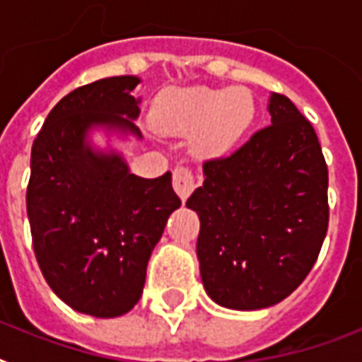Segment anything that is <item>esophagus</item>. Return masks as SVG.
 Instances as JSON below:
<instances>
[{"mask_svg":"<svg viewBox=\"0 0 362 362\" xmlns=\"http://www.w3.org/2000/svg\"><path fill=\"white\" fill-rule=\"evenodd\" d=\"M173 186H175V192L180 195L182 201H186L189 197V193L195 189L197 186V180L189 169L186 167H176L175 173H173Z\"/></svg>","mask_w":362,"mask_h":362,"instance_id":"34e87169","label":"esophagus"}]
</instances>
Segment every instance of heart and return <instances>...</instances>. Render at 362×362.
I'll list each match as a JSON object with an SVG mask.
<instances>
[{
  "mask_svg": "<svg viewBox=\"0 0 362 362\" xmlns=\"http://www.w3.org/2000/svg\"><path fill=\"white\" fill-rule=\"evenodd\" d=\"M255 105L244 88L193 86L173 90L152 110V125L165 135H192L199 156H218L250 127Z\"/></svg>",
  "mask_w": 362,
  "mask_h": 362,
  "instance_id": "obj_1",
  "label": "heart"
}]
</instances>
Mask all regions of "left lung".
Masks as SVG:
<instances>
[{
    "label": "left lung",
    "mask_w": 362,
    "mask_h": 362,
    "mask_svg": "<svg viewBox=\"0 0 362 362\" xmlns=\"http://www.w3.org/2000/svg\"><path fill=\"white\" fill-rule=\"evenodd\" d=\"M270 125L231 156L203 165L187 199L201 231L204 291L220 306L261 310L297 289L314 267L329 226V170L314 127L280 93Z\"/></svg>",
    "instance_id": "obj_1"
}]
</instances>
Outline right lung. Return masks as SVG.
I'll use <instances>...</instances> for the list:
<instances>
[{
	"instance_id": "obj_1",
	"label": "right lung",
	"mask_w": 362,
	"mask_h": 362,
	"mask_svg": "<svg viewBox=\"0 0 362 362\" xmlns=\"http://www.w3.org/2000/svg\"><path fill=\"white\" fill-rule=\"evenodd\" d=\"M139 82L124 75L76 88L31 146L25 204L37 263L67 306L93 317H118L139 303L148 259L180 206L170 173L141 178L122 152L92 141L93 131L141 141Z\"/></svg>"
}]
</instances>
